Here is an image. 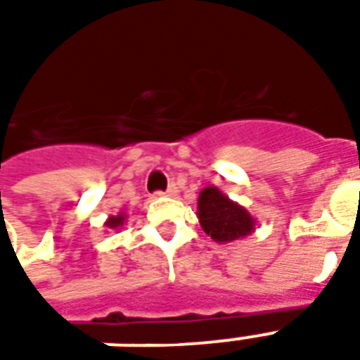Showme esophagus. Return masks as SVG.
<instances>
[{"mask_svg": "<svg viewBox=\"0 0 360 360\" xmlns=\"http://www.w3.org/2000/svg\"><path fill=\"white\" fill-rule=\"evenodd\" d=\"M158 196H175L177 195V187H175V185H169V187H167V191H164V193H162V191H160V193H156Z\"/></svg>", "mask_w": 360, "mask_h": 360, "instance_id": "34e87169", "label": "esophagus"}]
</instances>
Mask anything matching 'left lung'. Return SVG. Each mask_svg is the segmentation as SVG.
Here are the masks:
<instances>
[{
	"label": "left lung",
	"instance_id": "1",
	"mask_svg": "<svg viewBox=\"0 0 360 360\" xmlns=\"http://www.w3.org/2000/svg\"><path fill=\"white\" fill-rule=\"evenodd\" d=\"M198 221L204 233L216 243H231L249 237L257 219L241 204L227 198L218 187H206L198 196Z\"/></svg>",
	"mask_w": 360,
	"mask_h": 360
}]
</instances>
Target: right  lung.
Here are the masks:
<instances>
[{
  "label": "right lung",
  "instance_id": "obj_1",
  "mask_svg": "<svg viewBox=\"0 0 360 360\" xmlns=\"http://www.w3.org/2000/svg\"><path fill=\"white\" fill-rule=\"evenodd\" d=\"M125 212H119L117 216H110L108 221H105V227H110V229H119V227L125 224Z\"/></svg>",
  "mask_w": 360,
  "mask_h": 360
}]
</instances>
